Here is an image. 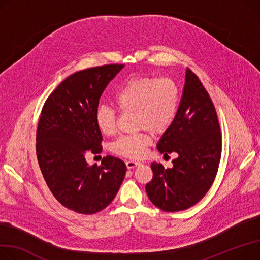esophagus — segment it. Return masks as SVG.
<instances>
[{
	"label": "esophagus",
	"mask_w": 260,
	"mask_h": 260,
	"mask_svg": "<svg viewBox=\"0 0 260 260\" xmlns=\"http://www.w3.org/2000/svg\"><path fill=\"white\" fill-rule=\"evenodd\" d=\"M138 164L137 161H134V160H129V161H126V167L128 168V169H132V168H135Z\"/></svg>",
	"instance_id": "obj_1"
}]
</instances>
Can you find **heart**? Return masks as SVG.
I'll return each mask as SVG.
<instances>
[{
    "mask_svg": "<svg viewBox=\"0 0 260 260\" xmlns=\"http://www.w3.org/2000/svg\"><path fill=\"white\" fill-rule=\"evenodd\" d=\"M179 101V89L170 78L133 76L125 80L113 96V102L120 112H135L136 127L144 129L120 137L112 145L113 151L129 159L142 158L152 141L150 132L162 134L174 123ZM96 124L103 135H114L117 129L115 111L109 106H100Z\"/></svg>",
    "mask_w": 260,
    "mask_h": 260,
    "instance_id": "b5f03b06",
    "label": "heart"
}]
</instances>
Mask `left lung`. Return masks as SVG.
Here are the masks:
<instances>
[{
	"instance_id": "8db88e82",
	"label": "left lung",
	"mask_w": 260,
	"mask_h": 260,
	"mask_svg": "<svg viewBox=\"0 0 260 260\" xmlns=\"http://www.w3.org/2000/svg\"><path fill=\"white\" fill-rule=\"evenodd\" d=\"M158 150L177 152L171 168L152 162V180L146 184L150 202L166 212L190 208L212 186L221 155V134L213 102L199 77L186 69L177 117L163 134Z\"/></svg>"
}]
</instances>
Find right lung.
Segmentation results:
<instances>
[{"label":"right lung","instance_id":"add662e5","mask_svg":"<svg viewBox=\"0 0 260 260\" xmlns=\"http://www.w3.org/2000/svg\"><path fill=\"white\" fill-rule=\"evenodd\" d=\"M124 64H105L67 77L51 93L37 131V157L52 194L66 208L94 214L115 199L126 165L107 155L89 165L85 154L102 150L96 124L99 99Z\"/></svg>","mask_w":260,"mask_h":260}]
</instances>
